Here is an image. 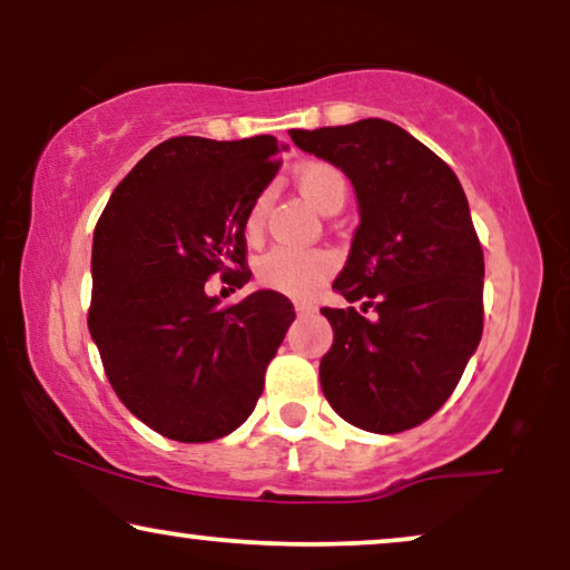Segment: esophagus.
Masks as SVG:
<instances>
[{"label":"esophagus","mask_w":570,"mask_h":570,"mask_svg":"<svg viewBox=\"0 0 570 570\" xmlns=\"http://www.w3.org/2000/svg\"><path fill=\"white\" fill-rule=\"evenodd\" d=\"M316 306H311V303H295V314L298 316H306V314H314Z\"/></svg>","instance_id":"obj_1"}]
</instances>
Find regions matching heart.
Masks as SVG:
<instances>
[{
  "label": "heart",
  "instance_id": "obj_1",
  "mask_svg": "<svg viewBox=\"0 0 570 570\" xmlns=\"http://www.w3.org/2000/svg\"><path fill=\"white\" fill-rule=\"evenodd\" d=\"M295 186L303 194V199L316 209H332L342 205L347 197V178L342 170L330 160H306L295 168ZM267 215V194H259L254 205L248 207L246 230L248 236H256L264 225ZM337 267L332 252L324 248H272L262 254L256 262V277L269 291L295 295V298H308L318 287L326 283Z\"/></svg>",
  "mask_w": 570,
  "mask_h": 570
}]
</instances>
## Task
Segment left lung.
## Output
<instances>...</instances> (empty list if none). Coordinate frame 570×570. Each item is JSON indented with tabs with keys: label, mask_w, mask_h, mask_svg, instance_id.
<instances>
[{
	"label": "left lung",
	"mask_w": 570,
	"mask_h": 570,
	"mask_svg": "<svg viewBox=\"0 0 570 570\" xmlns=\"http://www.w3.org/2000/svg\"><path fill=\"white\" fill-rule=\"evenodd\" d=\"M291 137L345 170L361 205L332 285L361 308H322L334 330L318 365L324 396L363 431H410L443 407L482 337L485 256L462 184L384 119Z\"/></svg>",
	"instance_id": "1"
}]
</instances>
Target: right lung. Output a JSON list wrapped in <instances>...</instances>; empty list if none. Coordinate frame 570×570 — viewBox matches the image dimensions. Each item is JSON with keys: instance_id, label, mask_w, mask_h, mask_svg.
Instances as JSON below:
<instances>
[{"instance_id": "obj_1", "label": "right lung", "mask_w": 570, "mask_h": 570, "mask_svg": "<svg viewBox=\"0 0 570 570\" xmlns=\"http://www.w3.org/2000/svg\"><path fill=\"white\" fill-rule=\"evenodd\" d=\"M279 142L170 137L116 186L92 236L88 326L114 392L155 433L205 443L244 423L293 303L256 291L220 306L207 279L244 287L246 215Z\"/></svg>"}]
</instances>
